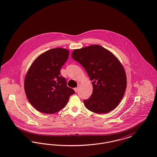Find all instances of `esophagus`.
<instances>
[{"instance_id":"1","label":"esophagus","mask_w":157,"mask_h":157,"mask_svg":"<svg viewBox=\"0 0 157 157\" xmlns=\"http://www.w3.org/2000/svg\"><path fill=\"white\" fill-rule=\"evenodd\" d=\"M78 90H79V87H77V88H74L75 92H78Z\"/></svg>"}]
</instances>
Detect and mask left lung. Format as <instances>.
Here are the masks:
<instances>
[{"mask_svg": "<svg viewBox=\"0 0 157 157\" xmlns=\"http://www.w3.org/2000/svg\"><path fill=\"white\" fill-rule=\"evenodd\" d=\"M72 58L85 68L93 86L85 107L97 113H108L120 103L127 88V75L118 59L99 45L74 49Z\"/></svg>", "mask_w": 157, "mask_h": 157, "instance_id": "8db88e82", "label": "left lung"}]
</instances>
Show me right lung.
<instances>
[{
  "label": "right lung",
  "mask_w": 157,
  "mask_h": 157,
  "mask_svg": "<svg viewBox=\"0 0 157 157\" xmlns=\"http://www.w3.org/2000/svg\"><path fill=\"white\" fill-rule=\"evenodd\" d=\"M69 54V50L62 48L48 50L38 56L29 68L24 88L30 104L38 111L48 114L58 112L75 93L60 73Z\"/></svg>",
  "instance_id": "add662e5"
}]
</instances>
